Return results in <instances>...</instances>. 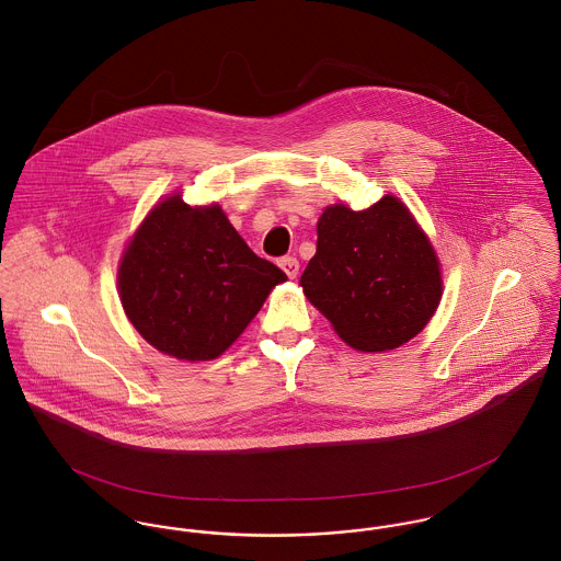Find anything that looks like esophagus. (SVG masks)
<instances>
[{"mask_svg": "<svg viewBox=\"0 0 561 561\" xmlns=\"http://www.w3.org/2000/svg\"><path fill=\"white\" fill-rule=\"evenodd\" d=\"M278 265H280V270H283L289 278H296V276H298L300 263H298V259H296V256H283V259L278 261Z\"/></svg>", "mask_w": 561, "mask_h": 561, "instance_id": "esophagus-1", "label": "esophagus"}]
</instances>
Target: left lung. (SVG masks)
I'll return each mask as SVG.
<instances>
[{
    "mask_svg": "<svg viewBox=\"0 0 561 561\" xmlns=\"http://www.w3.org/2000/svg\"><path fill=\"white\" fill-rule=\"evenodd\" d=\"M300 285L339 336L360 352L396 350L416 336L443 291L436 254L396 196L365 211L328 207Z\"/></svg>",
    "mask_w": 561,
    "mask_h": 561,
    "instance_id": "1",
    "label": "left lung"
}]
</instances>
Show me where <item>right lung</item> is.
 I'll use <instances>...</instances> for the list:
<instances>
[{"label":"right lung","instance_id":"right-lung-1","mask_svg":"<svg viewBox=\"0 0 561 561\" xmlns=\"http://www.w3.org/2000/svg\"><path fill=\"white\" fill-rule=\"evenodd\" d=\"M285 272L256 256L218 205L165 198L127 245L118 289L134 328L181 360L220 356Z\"/></svg>","mask_w":561,"mask_h":561}]
</instances>
